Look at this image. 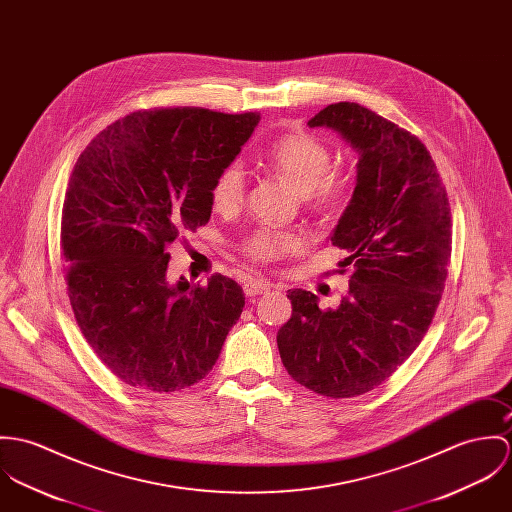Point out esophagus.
Returning a JSON list of instances; mask_svg holds the SVG:
<instances>
[{
	"label": "esophagus",
	"instance_id": "34e87169",
	"mask_svg": "<svg viewBox=\"0 0 512 512\" xmlns=\"http://www.w3.org/2000/svg\"><path fill=\"white\" fill-rule=\"evenodd\" d=\"M271 286L273 284L269 283V281H263V279H247L243 283V290H245L247 296H257V294H263V292L271 290Z\"/></svg>",
	"mask_w": 512,
	"mask_h": 512
}]
</instances>
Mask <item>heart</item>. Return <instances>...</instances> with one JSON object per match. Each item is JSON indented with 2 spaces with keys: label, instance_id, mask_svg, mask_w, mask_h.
Returning <instances> with one entry per match:
<instances>
[{
  "label": "heart",
  "instance_id": "heart-1",
  "mask_svg": "<svg viewBox=\"0 0 512 512\" xmlns=\"http://www.w3.org/2000/svg\"><path fill=\"white\" fill-rule=\"evenodd\" d=\"M269 165L302 196L312 194L320 206L340 204L347 192V178L328 174L332 167L330 149L316 137L296 133L279 139L267 153ZM245 196V172L239 163H231L212 184V202L220 212L235 210ZM304 245V237L290 231L261 228L245 241V253L257 261H273Z\"/></svg>",
  "mask_w": 512,
  "mask_h": 512
}]
</instances>
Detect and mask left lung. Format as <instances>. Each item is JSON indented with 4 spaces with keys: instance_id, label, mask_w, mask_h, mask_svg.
<instances>
[{
    "instance_id": "left-lung-1",
    "label": "left lung",
    "mask_w": 512,
    "mask_h": 512,
    "mask_svg": "<svg viewBox=\"0 0 512 512\" xmlns=\"http://www.w3.org/2000/svg\"><path fill=\"white\" fill-rule=\"evenodd\" d=\"M308 125L336 131L357 155L353 196L330 235L351 277L338 308L288 290L292 316L277 345L296 383L357 397L387 381L432 324L452 255L450 202L428 149L393 121L340 102Z\"/></svg>"
}]
</instances>
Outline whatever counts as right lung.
I'll use <instances>...</instances> for the list:
<instances>
[{
  "label": "right lung",
  "instance_id": "right-lung-1",
  "mask_svg": "<svg viewBox=\"0 0 512 512\" xmlns=\"http://www.w3.org/2000/svg\"><path fill=\"white\" fill-rule=\"evenodd\" d=\"M259 115L135 112L98 133L70 174L60 224L68 298L123 383L172 393L204 379L245 306L241 286L167 279V245L212 216V184Z\"/></svg>",
  "mask_w": 512,
  "mask_h": 512
}]
</instances>
